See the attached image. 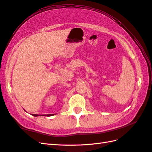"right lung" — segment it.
I'll return each mask as SVG.
<instances>
[{
	"instance_id": "add662e5",
	"label": "right lung",
	"mask_w": 152,
	"mask_h": 152,
	"mask_svg": "<svg viewBox=\"0 0 152 152\" xmlns=\"http://www.w3.org/2000/svg\"><path fill=\"white\" fill-rule=\"evenodd\" d=\"M34 117H37V116H52L54 115L53 114H45V115H38V114H32Z\"/></svg>"
}]
</instances>
